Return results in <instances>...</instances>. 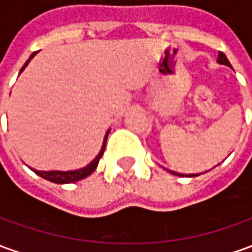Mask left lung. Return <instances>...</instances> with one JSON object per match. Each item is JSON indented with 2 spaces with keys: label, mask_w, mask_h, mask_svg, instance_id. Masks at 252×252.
I'll use <instances>...</instances> for the list:
<instances>
[{
  "label": "left lung",
  "mask_w": 252,
  "mask_h": 252,
  "mask_svg": "<svg viewBox=\"0 0 252 252\" xmlns=\"http://www.w3.org/2000/svg\"><path fill=\"white\" fill-rule=\"evenodd\" d=\"M218 63L225 64V65H229V67H230V63H229L226 56H225L222 52H220V55H218ZM171 173H173V171H171ZM173 174H177V173H173ZM177 176H178V174H177ZM196 176H199V174H189V177H196Z\"/></svg>",
  "instance_id": "8db88e82"
}]
</instances>
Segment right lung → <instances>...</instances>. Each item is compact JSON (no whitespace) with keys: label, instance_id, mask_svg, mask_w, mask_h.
Returning a JSON list of instances; mask_svg holds the SVG:
<instances>
[{"label":"right lung","instance_id":"obj_1","mask_svg":"<svg viewBox=\"0 0 252 252\" xmlns=\"http://www.w3.org/2000/svg\"><path fill=\"white\" fill-rule=\"evenodd\" d=\"M35 55H36V52H34V53L29 57V60L24 63V65L22 67L20 72L26 68V65L30 63V60L32 59V57L35 56ZM108 133H109V130L105 133V137H104V144H103V147H101L100 154H98V155L96 156V159H94L92 163H89L86 167H83V169H79V170H72V171H36V170H34V171H35L38 176H41L42 178H45V180H48V181L50 182H55V184H71V182L79 181V180H82V178H85V177L90 176V174L96 170L97 164H98V160H100V158L103 156Z\"/></svg>","mask_w":252,"mask_h":252}]
</instances>
